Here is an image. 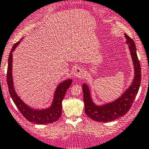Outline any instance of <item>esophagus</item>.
I'll return each instance as SVG.
<instances>
[{
  "instance_id": "1",
  "label": "esophagus",
  "mask_w": 149,
  "mask_h": 149,
  "mask_svg": "<svg viewBox=\"0 0 149 149\" xmlns=\"http://www.w3.org/2000/svg\"><path fill=\"white\" fill-rule=\"evenodd\" d=\"M83 75H84V70L81 68V67H78L75 69L74 71H73V76L75 78H79L83 77Z\"/></svg>"
}]
</instances>
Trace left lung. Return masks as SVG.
I'll use <instances>...</instances> for the list:
<instances>
[{
    "label": "left lung",
    "mask_w": 149,
    "mask_h": 149,
    "mask_svg": "<svg viewBox=\"0 0 149 149\" xmlns=\"http://www.w3.org/2000/svg\"><path fill=\"white\" fill-rule=\"evenodd\" d=\"M124 35L126 38V43L128 45L134 67V78L130 86L115 101L103 105H96L92 100L88 86L86 84H83L85 113L88 116L96 121H112L124 116L131 109V105L134 103L140 87L141 73L140 62L136 54V44L133 39L129 38L126 33Z\"/></svg>",
    "instance_id": "obj_1"
}]
</instances>
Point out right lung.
Listing matches in <instances>:
<instances>
[{
	"label": "right lung",
	"mask_w": 149,
	"mask_h": 149,
	"mask_svg": "<svg viewBox=\"0 0 149 149\" xmlns=\"http://www.w3.org/2000/svg\"><path fill=\"white\" fill-rule=\"evenodd\" d=\"M20 41L14 44L12 47L8 57L7 70V83L8 86L9 93L10 97L15 104L16 107L21 113L22 115L29 121L36 124H48L56 121L61 117L62 113V101L65 96L67 89L70 87L72 83L71 79H66L62 81L58 85L55 91L54 99L52 103L49 107L42 109H35L28 106L23 102L21 98L17 95L14 88L13 80L12 76V65H13V52L15 51V48L19 45Z\"/></svg>",
	"instance_id": "right-lung-1"
}]
</instances>
